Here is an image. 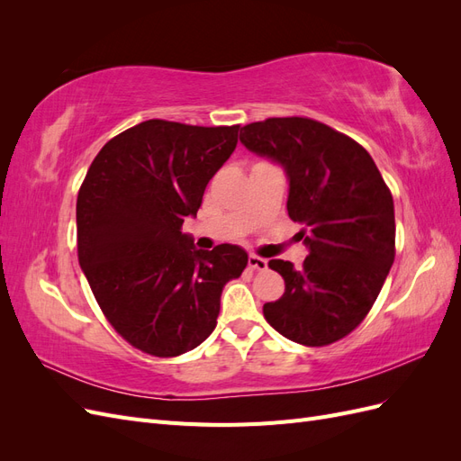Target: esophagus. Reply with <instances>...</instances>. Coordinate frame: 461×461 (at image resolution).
<instances>
[{
    "mask_svg": "<svg viewBox=\"0 0 461 461\" xmlns=\"http://www.w3.org/2000/svg\"><path fill=\"white\" fill-rule=\"evenodd\" d=\"M248 265L252 269H256V271H265V269H267V259H263L259 256H249L248 258Z\"/></svg>",
    "mask_w": 461,
    "mask_h": 461,
    "instance_id": "esophagus-1",
    "label": "esophagus"
}]
</instances>
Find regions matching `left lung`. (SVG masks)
Listing matches in <instances>:
<instances>
[{"label":"left lung","mask_w":461,"mask_h":461,"mask_svg":"<svg viewBox=\"0 0 461 461\" xmlns=\"http://www.w3.org/2000/svg\"><path fill=\"white\" fill-rule=\"evenodd\" d=\"M240 142L281 165L286 209L310 256L302 267L271 259L285 294L263 305L292 342L327 346L369 313L394 261V202L369 153L352 138L305 117H273L240 129Z\"/></svg>","instance_id":"1"}]
</instances>
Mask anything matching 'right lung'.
Returning a JSON list of instances; mask_svg holds the SVG:
<instances>
[{
	"mask_svg": "<svg viewBox=\"0 0 461 461\" xmlns=\"http://www.w3.org/2000/svg\"><path fill=\"white\" fill-rule=\"evenodd\" d=\"M239 129L144 121L111 138L78 190L80 267L109 323L149 356L200 346L217 325L222 286L248 265L240 246L207 252L183 232Z\"/></svg>",
	"mask_w": 461,
	"mask_h": 461,
	"instance_id": "right-lung-1",
	"label": "right lung"
}]
</instances>
